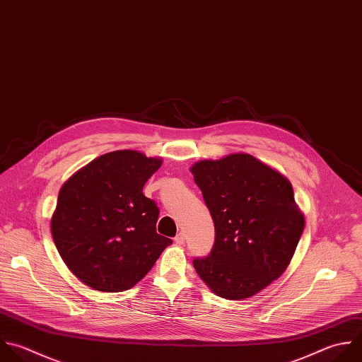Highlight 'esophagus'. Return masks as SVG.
<instances>
[{
	"instance_id": "1",
	"label": "esophagus",
	"mask_w": 362,
	"mask_h": 362,
	"mask_svg": "<svg viewBox=\"0 0 362 362\" xmlns=\"http://www.w3.org/2000/svg\"><path fill=\"white\" fill-rule=\"evenodd\" d=\"M174 240H175V243H177V245H182V243L185 242V233L180 232V233L174 238Z\"/></svg>"
}]
</instances>
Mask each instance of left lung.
I'll return each instance as SVG.
<instances>
[{"label": "left lung", "mask_w": 362, "mask_h": 362, "mask_svg": "<svg viewBox=\"0 0 362 362\" xmlns=\"http://www.w3.org/2000/svg\"><path fill=\"white\" fill-rule=\"evenodd\" d=\"M215 225V242L194 267L219 297L243 300L280 277L304 229L290 181L250 154L191 167Z\"/></svg>", "instance_id": "obj_1"}]
</instances>
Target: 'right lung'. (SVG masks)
<instances>
[{
    "instance_id": "1",
    "label": "right lung",
    "mask_w": 362,
    "mask_h": 362,
    "mask_svg": "<svg viewBox=\"0 0 362 362\" xmlns=\"http://www.w3.org/2000/svg\"><path fill=\"white\" fill-rule=\"evenodd\" d=\"M161 164L134 150L112 151L62 185L51 219L54 242L69 270L89 287L132 288L173 243L157 233L160 209L143 194Z\"/></svg>"
}]
</instances>
